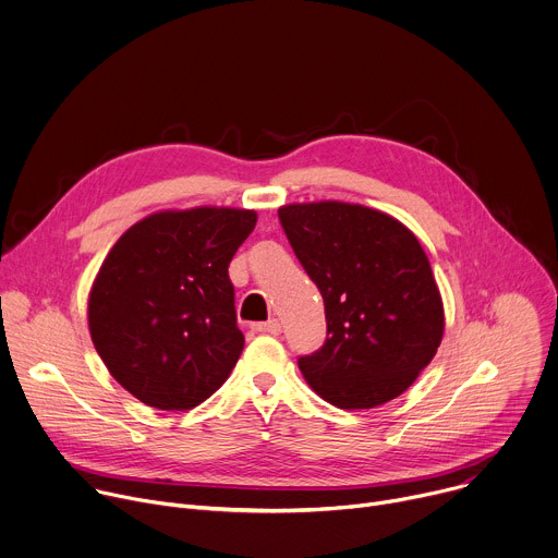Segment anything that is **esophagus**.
<instances>
[{"instance_id":"obj_1","label":"esophagus","mask_w":558,"mask_h":558,"mask_svg":"<svg viewBox=\"0 0 558 558\" xmlns=\"http://www.w3.org/2000/svg\"><path fill=\"white\" fill-rule=\"evenodd\" d=\"M252 331L256 333H269V336H278L282 331L280 323L278 320H267V323H256L252 325Z\"/></svg>"}]
</instances>
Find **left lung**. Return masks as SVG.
<instances>
[{"mask_svg": "<svg viewBox=\"0 0 558 558\" xmlns=\"http://www.w3.org/2000/svg\"><path fill=\"white\" fill-rule=\"evenodd\" d=\"M295 258L320 289L327 340L298 366L338 409L402 395L444 336V304L413 231L377 209L308 203L278 209Z\"/></svg>", "mask_w": 558, "mask_h": 558, "instance_id": "left-lung-1", "label": "left lung"}]
</instances>
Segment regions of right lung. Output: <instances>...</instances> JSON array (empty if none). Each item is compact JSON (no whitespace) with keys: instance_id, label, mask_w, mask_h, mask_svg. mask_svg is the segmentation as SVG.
<instances>
[{"instance_id":"right-lung-1","label":"right lung","mask_w":558,"mask_h":558,"mask_svg":"<svg viewBox=\"0 0 558 558\" xmlns=\"http://www.w3.org/2000/svg\"><path fill=\"white\" fill-rule=\"evenodd\" d=\"M256 211H161L130 227L95 280L88 323L97 353L136 400L187 411L214 395L238 357L229 263Z\"/></svg>"}]
</instances>
